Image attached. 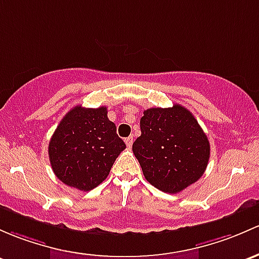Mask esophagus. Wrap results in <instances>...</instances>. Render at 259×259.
I'll return each instance as SVG.
<instances>
[{
    "instance_id": "obj_1",
    "label": "esophagus",
    "mask_w": 259,
    "mask_h": 259,
    "mask_svg": "<svg viewBox=\"0 0 259 259\" xmlns=\"http://www.w3.org/2000/svg\"><path fill=\"white\" fill-rule=\"evenodd\" d=\"M125 144H126L127 148H132V145H133V137H129V138L125 139Z\"/></svg>"
}]
</instances>
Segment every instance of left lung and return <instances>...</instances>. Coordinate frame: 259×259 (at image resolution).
<instances>
[{
  "label": "left lung",
  "instance_id": "1",
  "mask_svg": "<svg viewBox=\"0 0 259 259\" xmlns=\"http://www.w3.org/2000/svg\"><path fill=\"white\" fill-rule=\"evenodd\" d=\"M140 129L133 152L152 186L178 194L203 175L209 143L191 111L180 104L150 108L144 110Z\"/></svg>",
  "mask_w": 259,
  "mask_h": 259
}]
</instances>
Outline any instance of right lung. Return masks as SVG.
Here are the masks:
<instances>
[{"label": "right lung", "instance_id": "add662e5", "mask_svg": "<svg viewBox=\"0 0 259 259\" xmlns=\"http://www.w3.org/2000/svg\"><path fill=\"white\" fill-rule=\"evenodd\" d=\"M126 148L108 119L107 107L77 105L52 135L48 155L52 170L62 182L91 191L108 178L119 154Z\"/></svg>", "mask_w": 259, "mask_h": 259}]
</instances>
